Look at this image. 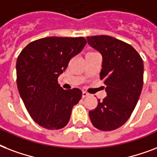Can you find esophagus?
Wrapping results in <instances>:
<instances>
[{
	"label": "esophagus",
	"instance_id": "34e87169",
	"mask_svg": "<svg viewBox=\"0 0 157 157\" xmlns=\"http://www.w3.org/2000/svg\"><path fill=\"white\" fill-rule=\"evenodd\" d=\"M89 95L88 93H87V92H85V91H82V98H86V97H87V96Z\"/></svg>",
	"mask_w": 157,
	"mask_h": 157
}]
</instances>
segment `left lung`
Here are the masks:
<instances>
[{"mask_svg":"<svg viewBox=\"0 0 157 157\" xmlns=\"http://www.w3.org/2000/svg\"><path fill=\"white\" fill-rule=\"evenodd\" d=\"M87 43L102 56L100 78L106 97L89 111L95 128L111 131L122 126L132 115L143 85V61L131 45L115 37H87Z\"/></svg>","mask_w":157,"mask_h":157,"instance_id":"8db88e82","label":"left lung"}]
</instances>
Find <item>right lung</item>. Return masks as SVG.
I'll list each match as a JSON object with an SVG mask.
<instances>
[{"mask_svg":"<svg viewBox=\"0 0 157 157\" xmlns=\"http://www.w3.org/2000/svg\"><path fill=\"white\" fill-rule=\"evenodd\" d=\"M86 43L82 37H44L30 42L19 55L16 74L19 95L33 120L43 128H64L74 105L82 98L78 88L63 89L58 77Z\"/></svg>","mask_w":157,"mask_h":157,"instance_id":"1","label":"right lung"}]
</instances>
